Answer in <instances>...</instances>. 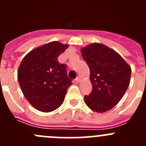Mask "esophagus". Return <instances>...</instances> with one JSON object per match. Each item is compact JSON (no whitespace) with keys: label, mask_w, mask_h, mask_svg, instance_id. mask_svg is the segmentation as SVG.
<instances>
[{"label":"esophagus","mask_w":146,"mask_h":146,"mask_svg":"<svg viewBox=\"0 0 146 146\" xmlns=\"http://www.w3.org/2000/svg\"><path fill=\"white\" fill-rule=\"evenodd\" d=\"M75 80L77 81V82H80L81 80H82V78H81L80 77H77V78H76V79H75Z\"/></svg>","instance_id":"34e87169"}]
</instances>
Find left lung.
I'll list each match as a JSON object with an SVG mask.
<instances>
[{
	"label": "left lung",
	"mask_w": 146,
	"mask_h": 146,
	"mask_svg": "<svg viewBox=\"0 0 146 146\" xmlns=\"http://www.w3.org/2000/svg\"><path fill=\"white\" fill-rule=\"evenodd\" d=\"M81 54L90 69L92 91L85 96L88 107L102 113L114 108L129 86L131 69L114 50L100 43L81 48Z\"/></svg>",
	"instance_id": "8db88e82"
}]
</instances>
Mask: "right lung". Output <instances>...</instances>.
<instances>
[{"label": "right lung", "instance_id": "1", "mask_svg": "<svg viewBox=\"0 0 146 146\" xmlns=\"http://www.w3.org/2000/svg\"><path fill=\"white\" fill-rule=\"evenodd\" d=\"M69 47L58 42H51L32 50L22 60L17 79L23 94L35 109L49 113L63 103L72 80L65 64L58 57Z\"/></svg>", "mask_w": 146, "mask_h": 146}]
</instances>
